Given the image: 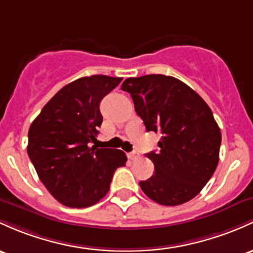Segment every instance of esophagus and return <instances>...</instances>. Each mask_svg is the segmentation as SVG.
Instances as JSON below:
<instances>
[{"mask_svg":"<svg viewBox=\"0 0 253 253\" xmlns=\"http://www.w3.org/2000/svg\"><path fill=\"white\" fill-rule=\"evenodd\" d=\"M127 156H128L129 160L133 161V160H137V158L139 157V154H138V152H135V151H133V152H129Z\"/></svg>","mask_w":253,"mask_h":253,"instance_id":"1","label":"esophagus"}]
</instances>
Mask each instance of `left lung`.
Instances as JSON below:
<instances>
[{
    "label": "left lung",
    "instance_id": "8db88e82",
    "mask_svg": "<svg viewBox=\"0 0 253 253\" xmlns=\"http://www.w3.org/2000/svg\"><path fill=\"white\" fill-rule=\"evenodd\" d=\"M129 93L146 131L160 132V151L146 154L155 174L140 181L143 192L158 204L173 207L194 198L218 163L221 131L211 109L181 80L163 74L128 78Z\"/></svg>",
    "mask_w": 253,
    "mask_h": 253
}]
</instances>
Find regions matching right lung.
Listing matches in <instances>:
<instances>
[{
	"instance_id": "add662e5",
	"label": "right lung",
	"mask_w": 253,
	"mask_h": 253,
	"mask_svg": "<svg viewBox=\"0 0 253 253\" xmlns=\"http://www.w3.org/2000/svg\"><path fill=\"white\" fill-rule=\"evenodd\" d=\"M121 80L91 76L69 83L30 126V160L46 190L66 207L96 204L109 191L116 169L126 165L121 150L92 145L103 121L99 103Z\"/></svg>"
}]
</instances>
